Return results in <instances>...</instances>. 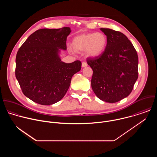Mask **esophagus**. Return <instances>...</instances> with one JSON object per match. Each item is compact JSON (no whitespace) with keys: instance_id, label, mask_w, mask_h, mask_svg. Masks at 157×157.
Here are the masks:
<instances>
[{"instance_id":"esophagus-1","label":"esophagus","mask_w":157,"mask_h":157,"mask_svg":"<svg viewBox=\"0 0 157 157\" xmlns=\"http://www.w3.org/2000/svg\"><path fill=\"white\" fill-rule=\"evenodd\" d=\"M87 66V63L86 62V61H82V67H86Z\"/></svg>"}]
</instances>
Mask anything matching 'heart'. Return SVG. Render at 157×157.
<instances>
[{
	"label": "heart",
	"mask_w": 157,
	"mask_h": 157,
	"mask_svg": "<svg viewBox=\"0 0 157 157\" xmlns=\"http://www.w3.org/2000/svg\"><path fill=\"white\" fill-rule=\"evenodd\" d=\"M107 36L102 33H90L75 36L72 47L76 52L86 50L87 56L96 57L101 55L107 46Z\"/></svg>",
	"instance_id": "obj_1"
}]
</instances>
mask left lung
<instances>
[{"label":"left lung","instance_id":"8db88e82","mask_svg":"<svg viewBox=\"0 0 157 157\" xmlns=\"http://www.w3.org/2000/svg\"><path fill=\"white\" fill-rule=\"evenodd\" d=\"M107 36L104 52L87 58L93 71L91 87L101 100L117 102L132 92L138 78V55L128 38L110 29H101Z\"/></svg>","mask_w":157,"mask_h":157}]
</instances>
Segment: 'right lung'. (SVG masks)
Returning <instances> with one entry per match:
<instances>
[{"instance_id": "1", "label": "right lung", "mask_w": 157, "mask_h": 157, "mask_svg": "<svg viewBox=\"0 0 157 157\" xmlns=\"http://www.w3.org/2000/svg\"><path fill=\"white\" fill-rule=\"evenodd\" d=\"M70 27L43 29L30 35L17 52L15 77L22 93L35 102L51 105L60 101L79 71L81 62L61 61L59 49L66 50Z\"/></svg>"}]
</instances>
